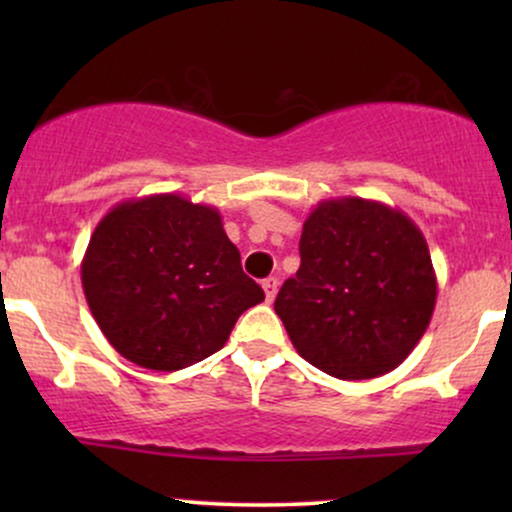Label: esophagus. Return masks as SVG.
<instances>
[{
	"label": "esophagus",
	"instance_id": "obj_1",
	"mask_svg": "<svg viewBox=\"0 0 512 512\" xmlns=\"http://www.w3.org/2000/svg\"><path fill=\"white\" fill-rule=\"evenodd\" d=\"M262 289L264 296H267V303H272L276 298V291H279V279H276V276H269V279L262 281Z\"/></svg>",
	"mask_w": 512,
	"mask_h": 512
}]
</instances>
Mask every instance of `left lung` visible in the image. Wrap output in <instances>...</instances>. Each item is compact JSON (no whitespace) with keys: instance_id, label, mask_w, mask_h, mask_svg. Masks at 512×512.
<instances>
[{"instance_id":"1","label":"left lung","mask_w":512,"mask_h":512,"mask_svg":"<svg viewBox=\"0 0 512 512\" xmlns=\"http://www.w3.org/2000/svg\"><path fill=\"white\" fill-rule=\"evenodd\" d=\"M436 293L426 238L404 211L339 197L305 219L301 267L274 310L305 361L339 380H368L414 351Z\"/></svg>"}]
</instances>
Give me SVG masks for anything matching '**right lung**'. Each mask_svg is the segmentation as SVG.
<instances>
[{
	"mask_svg": "<svg viewBox=\"0 0 512 512\" xmlns=\"http://www.w3.org/2000/svg\"><path fill=\"white\" fill-rule=\"evenodd\" d=\"M81 286L117 354L163 373L216 354L238 317L264 301L219 209L170 192L127 199L98 221Z\"/></svg>",
	"mask_w": 512,
	"mask_h": 512,
	"instance_id": "1",
	"label": "right lung"
}]
</instances>
